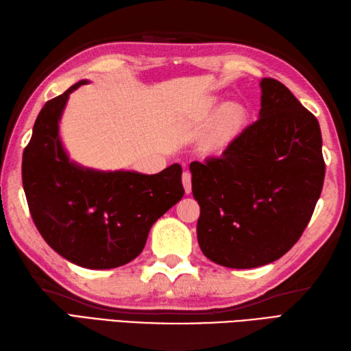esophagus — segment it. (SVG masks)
<instances>
[{
	"label": "esophagus",
	"instance_id": "esophagus-1",
	"mask_svg": "<svg viewBox=\"0 0 351 351\" xmlns=\"http://www.w3.org/2000/svg\"><path fill=\"white\" fill-rule=\"evenodd\" d=\"M182 184H184V190L187 195L191 193V173L190 171H184L182 173Z\"/></svg>",
	"mask_w": 351,
	"mask_h": 351
}]
</instances>
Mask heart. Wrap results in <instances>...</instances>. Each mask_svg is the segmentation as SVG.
<instances>
[{"mask_svg": "<svg viewBox=\"0 0 351 351\" xmlns=\"http://www.w3.org/2000/svg\"><path fill=\"white\" fill-rule=\"evenodd\" d=\"M217 107V101L210 99L205 110V116L208 117ZM244 122V110L238 104H225L219 111L217 117L210 132L204 138V151L206 152H219L223 147H226L232 138L240 131Z\"/></svg>", "mask_w": 351, "mask_h": 351, "instance_id": "1", "label": "heart"}]
</instances>
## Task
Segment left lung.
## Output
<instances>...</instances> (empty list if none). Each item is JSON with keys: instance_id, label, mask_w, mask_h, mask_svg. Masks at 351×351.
Listing matches in <instances>:
<instances>
[{"instance_id": "1", "label": "left lung", "mask_w": 351, "mask_h": 351, "mask_svg": "<svg viewBox=\"0 0 351 351\" xmlns=\"http://www.w3.org/2000/svg\"><path fill=\"white\" fill-rule=\"evenodd\" d=\"M258 121L220 158L193 161L204 255L229 268L270 264L293 247L324 182L317 117L278 80L263 78Z\"/></svg>"}]
</instances>
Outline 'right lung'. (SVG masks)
I'll use <instances>...</instances> for the list:
<instances>
[{
  "label": "right lung",
  "mask_w": 351,
  "mask_h": 351,
  "mask_svg": "<svg viewBox=\"0 0 351 351\" xmlns=\"http://www.w3.org/2000/svg\"><path fill=\"white\" fill-rule=\"evenodd\" d=\"M81 80L48 101L22 156V185L43 240L69 263L90 270L128 264L143 250L154 223L184 196L182 167L160 173L96 170L69 158L60 121Z\"/></svg>",
  "instance_id": "1"
}]
</instances>
